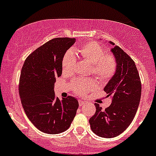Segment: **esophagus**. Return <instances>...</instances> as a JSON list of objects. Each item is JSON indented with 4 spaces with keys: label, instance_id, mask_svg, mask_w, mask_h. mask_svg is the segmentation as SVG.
<instances>
[{
    "label": "esophagus",
    "instance_id": "esophagus-1",
    "mask_svg": "<svg viewBox=\"0 0 156 156\" xmlns=\"http://www.w3.org/2000/svg\"><path fill=\"white\" fill-rule=\"evenodd\" d=\"M78 103H79L80 107H81V106H84L85 105V101H82V100H78Z\"/></svg>",
    "mask_w": 156,
    "mask_h": 156
}]
</instances>
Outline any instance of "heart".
Segmentation results:
<instances>
[{"label": "heart", "instance_id": "b5f03b06", "mask_svg": "<svg viewBox=\"0 0 156 156\" xmlns=\"http://www.w3.org/2000/svg\"><path fill=\"white\" fill-rule=\"evenodd\" d=\"M83 60L92 65L91 72L101 81L111 79L117 69V62L114 56L107 55L105 50L97 42H88L81 45L77 50ZM76 57L72 51H68L62 59V71L71 75L76 65ZM71 86L74 92L78 95H84L95 88L96 82L93 78H79L72 81Z\"/></svg>", "mask_w": 156, "mask_h": 156}]
</instances>
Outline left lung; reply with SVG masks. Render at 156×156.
Instances as JSON below:
<instances>
[{"instance_id": "1", "label": "left lung", "mask_w": 156, "mask_h": 156, "mask_svg": "<svg viewBox=\"0 0 156 156\" xmlns=\"http://www.w3.org/2000/svg\"><path fill=\"white\" fill-rule=\"evenodd\" d=\"M109 44L115 45L113 42ZM111 51L117 62V69L104 88L112 102L105 110L95 103L96 112L89 119L92 132L100 137L113 138L124 132L133 120L142 93L140 77L134 61L119 46Z\"/></svg>"}]
</instances>
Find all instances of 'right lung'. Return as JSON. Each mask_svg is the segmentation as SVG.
I'll use <instances>...</instances> for the list:
<instances>
[{
	"instance_id": "obj_1",
	"label": "right lung",
	"mask_w": 156,
	"mask_h": 156,
	"mask_svg": "<svg viewBox=\"0 0 156 156\" xmlns=\"http://www.w3.org/2000/svg\"><path fill=\"white\" fill-rule=\"evenodd\" d=\"M75 38L57 37L32 52L23 65L19 94L24 112L37 129L48 134L66 131L73 121L78 101L55 96V82L62 73V59Z\"/></svg>"
}]
</instances>
